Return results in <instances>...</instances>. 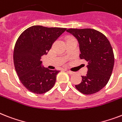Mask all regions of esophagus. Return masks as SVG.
<instances>
[{"label": "esophagus", "instance_id": "esophagus-1", "mask_svg": "<svg viewBox=\"0 0 122 122\" xmlns=\"http://www.w3.org/2000/svg\"><path fill=\"white\" fill-rule=\"evenodd\" d=\"M68 72L70 75H74L75 74V72H73V71H66Z\"/></svg>", "mask_w": 122, "mask_h": 122}]
</instances>
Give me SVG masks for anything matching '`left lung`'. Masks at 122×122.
<instances>
[{"mask_svg":"<svg viewBox=\"0 0 122 122\" xmlns=\"http://www.w3.org/2000/svg\"><path fill=\"white\" fill-rule=\"evenodd\" d=\"M75 36L79 43L80 58L88 62L86 76L75 85L82 93H95L105 87L110 78L114 66L112 47L105 36L93 29H69L66 30Z\"/></svg>","mask_w":122,"mask_h":122,"instance_id":"left-lung-1","label":"left lung"}]
</instances>
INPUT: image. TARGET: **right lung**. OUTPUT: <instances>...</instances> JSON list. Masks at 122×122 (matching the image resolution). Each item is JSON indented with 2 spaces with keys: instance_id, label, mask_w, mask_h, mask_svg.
Returning <instances> with one entry per match:
<instances>
[{
  "instance_id": "obj_1",
  "label": "right lung",
  "mask_w": 122,
  "mask_h": 122,
  "mask_svg": "<svg viewBox=\"0 0 122 122\" xmlns=\"http://www.w3.org/2000/svg\"><path fill=\"white\" fill-rule=\"evenodd\" d=\"M66 30L34 25L19 37L14 50V63L20 81L29 91L42 94L54 86L59 71L44 68L41 59Z\"/></svg>"
}]
</instances>
